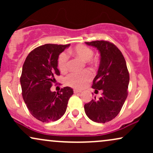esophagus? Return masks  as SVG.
<instances>
[{"mask_svg":"<svg viewBox=\"0 0 153 153\" xmlns=\"http://www.w3.org/2000/svg\"><path fill=\"white\" fill-rule=\"evenodd\" d=\"M73 92H74V94H80V93H81V91L76 90V89H75V90L73 91Z\"/></svg>","mask_w":153,"mask_h":153,"instance_id":"1","label":"esophagus"}]
</instances>
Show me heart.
I'll return each mask as SVG.
<instances>
[{"label":"heart","mask_w":153,"mask_h":153,"mask_svg":"<svg viewBox=\"0 0 153 153\" xmlns=\"http://www.w3.org/2000/svg\"><path fill=\"white\" fill-rule=\"evenodd\" d=\"M71 53L76 57H80L83 61H86L88 64H92L94 60L92 59L94 52L90 47L83 45H79L71 50ZM68 57L65 53H61L58 57L57 65L59 71L62 73L68 69ZM92 79V74L88 71H84L81 73H71L66 77L67 85L74 88L81 89L87 85Z\"/></svg>","instance_id":"b5f03b06"}]
</instances>
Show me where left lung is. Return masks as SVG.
Returning <instances> with one entry per match:
<instances>
[{
  "label": "left lung",
  "mask_w": 153,
  "mask_h": 153,
  "mask_svg": "<svg viewBox=\"0 0 153 153\" xmlns=\"http://www.w3.org/2000/svg\"><path fill=\"white\" fill-rule=\"evenodd\" d=\"M99 51L101 60L98 73L93 81L95 91H102L101 97H96L84 105L89 119L106 123L114 119L122 109L128 95L129 74L121 51L113 43L103 40L85 42Z\"/></svg>",
  "instance_id": "1"
}]
</instances>
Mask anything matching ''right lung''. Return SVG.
<instances>
[{"instance_id":"1","label":"right lung","mask_w":153,"mask_h":153,"mask_svg":"<svg viewBox=\"0 0 153 153\" xmlns=\"http://www.w3.org/2000/svg\"><path fill=\"white\" fill-rule=\"evenodd\" d=\"M69 45L46 44L28 54L23 65L20 82L22 96L31 114L42 122H55L64 115L68 100L73 94L71 87H64L59 92L50 88L59 75L57 61Z\"/></svg>"}]
</instances>
